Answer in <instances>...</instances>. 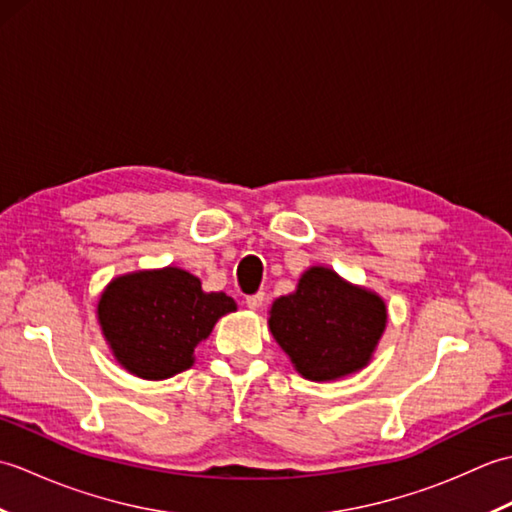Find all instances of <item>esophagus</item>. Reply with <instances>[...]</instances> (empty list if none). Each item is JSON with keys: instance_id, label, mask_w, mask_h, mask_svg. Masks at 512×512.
I'll use <instances>...</instances> for the list:
<instances>
[{"instance_id": "esophagus-1", "label": "esophagus", "mask_w": 512, "mask_h": 512, "mask_svg": "<svg viewBox=\"0 0 512 512\" xmlns=\"http://www.w3.org/2000/svg\"><path fill=\"white\" fill-rule=\"evenodd\" d=\"M264 299H266L264 292H255V295L246 297V306H248L250 310H259V308L264 306Z\"/></svg>"}]
</instances>
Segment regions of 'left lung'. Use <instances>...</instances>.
Returning <instances> with one entry per match:
<instances>
[{"label": "left lung", "mask_w": 512, "mask_h": 512, "mask_svg": "<svg viewBox=\"0 0 512 512\" xmlns=\"http://www.w3.org/2000/svg\"><path fill=\"white\" fill-rule=\"evenodd\" d=\"M268 328L297 374L332 383L372 361L387 328V303L328 266H310L295 292L273 301Z\"/></svg>", "instance_id": "obj_1"}]
</instances>
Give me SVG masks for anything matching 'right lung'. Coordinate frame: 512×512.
<instances>
[{
	"mask_svg": "<svg viewBox=\"0 0 512 512\" xmlns=\"http://www.w3.org/2000/svg\"><path fill=\"white\" fill-rule=\"evenodd\" d=\"M235 310L224 292H204L198 277L165 266L114 277L96 303V319L118 365L138 378L165 380L189 369L195 347Z\"/></svg>",
	"mask_w": 512,
	"mask_h": 512,
	"instance_id": "right-lung-1",
	"label": "right lung"
}]
</instances>
